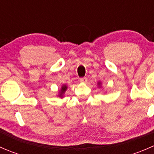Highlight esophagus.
I'll return each instance as SVG.
<instances>
[{"instance_id": "obj_1", "label": "esophagus", "mask_w": 154, "mask_h": 154, "mask_svg": "<svg viewBox=\"0 0 154 154\" xmlns=\"http://www.w3.org/2000/svg\"><path fill=\"white\" fill-rule=\"evenodd\" d=\"M80 82H82V83H86V82H87V78H86V77H81V78L80 79Z\"/></svg>"}]
</instances>
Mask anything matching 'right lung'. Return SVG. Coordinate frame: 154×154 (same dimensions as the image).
<instances>
[{
    "label": "right lung",
    "mask_w": 154,
    "mask_h": 154,
    "mask_svg": "<svg viewBox=\"0 0 154 154\" xmlns=\"http://www.w3.org/2000/svg\"><path fill=\"white\" fill-rule=\"evenodd\" d=\"M66 88H67V86H63V87H62L61 91H60V96H62V95H63V93H64L65 91H66Z\"/></svg>",
    "instance_id": "add662e5"
}]
</instances>
